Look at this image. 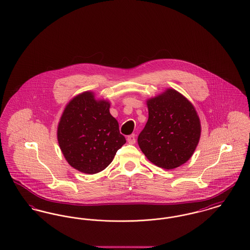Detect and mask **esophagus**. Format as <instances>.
Returning a JSON list of instances; mask_svg holds the SVG:
<instances>
[{"label": "esophagus", "mask_w": 250, "mask_h": 250, "mask_svg": "<svg viewBox=\"0 0 250 250\" xmlns=\"http://www.w3.org/2000/svg\"><path fill=\"white\" fill-rule=\"evenodd\" d=\"M127 142H128V143H130V144H134V143H136L135 134H132V135H129V136L127 137Z\"/></svg>", "instance_id": "esophagus-1"}]
</instances>
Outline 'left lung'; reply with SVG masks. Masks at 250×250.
Here are the masks:
<instances>
[{
	"mask_svg": "<svg viewBox=\"0 0 250 250\" xmlns=\"http://www.w3.org/2000/svg\"><path fill=\"white\" fill-rule=\"evenodd\" d=\"M147 106L149 118L138 137L143 154L166 169L183 165L200 141L201 124L195 108L172 89L148 100Z\"/></svg>",
	"mask_w": 250,
	"mask_h": 250,
	"instance_id": "obj_1",
	"label": "left lung"
}]
</instances>
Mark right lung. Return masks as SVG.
<instances>
[{"label":"right lung","instance_id":"1","mask_svg":"<svg viewBox=\"0 0 250 250\" xmlns=\"http://www.w3.org/2000/svg\"><path fill=\"white\" fill-rule=\"evenodd\" d=\"M58 143L67 162L88 174L105 169L125 143L109 103L85 92L68 103L58 125Z\"/></svg>","mask_w":250,"mask_h":250}]
</instances>
